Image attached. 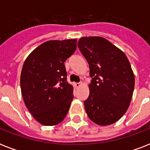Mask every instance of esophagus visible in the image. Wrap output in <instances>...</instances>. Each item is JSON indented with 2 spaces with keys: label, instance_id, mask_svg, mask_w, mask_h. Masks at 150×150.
I'll list each match as a JSON object with an SVG mask.
<instances>
[{
  "label": "esophagus",
  "instance_id": "esophagus-1",
  "mask_svg": "<svg viewBox=\"0 0 150 150\" xmlns=\"http://www.w3.org/2000/svg\"><path fill=\"white\" fill-rule=\"evenodd\" d=\"M82 85H83V83L81 82H78V83H75V87H76V88H79V87L82 86Z\"/></svg>",
  "mask_w": 150,
  "mask_h": 150
}]
</instances>
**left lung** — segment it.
<instances>
[{"mask_svg": "<svg viewBox=\"0 0 150 150\" xmlns=\"http://www.w3.org/2000/svg\"><path fill=\"white\" fill-rule=\"evenodd\" d=\"M78 47L86 59L92 78L86 112L96 125H110L127 111L135 87V75L122 50L100 36L82 37Z\"/></svg>", "mask_w": 150, "mask_h": 150, "instance_id": "1", "label": "left lung"}]
</instances>
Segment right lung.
<instances>
[{"instance_id":"obj_1","label":"right lung","mask_w":150,"mask_h":150,"mask_svg":"<svg viewBox=\"0 0 150 150\" xmlns=\"http://www.w3.org/2000/svg\"><path fill=\"white\" fill-rule=\"evenodd\" d=\"M76 39L49 40L30 53L22 66L20 84L27 109L41 125L63 121L74 98L64 61L76 50Z\"/></svg>"}]
</instances>
